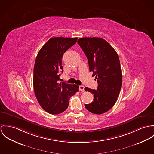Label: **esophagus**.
Masks as SVG:
<instances>
[{"label": "esophagus", "mask_w": 154, "mask_h": 154, "mask_svg": "<svg viewBox=\"0 0 154 154\" xmlns=\"http://www.w3.org/2000/svg\"><path fill=\"white\" fill-rule=\"evenodd\" d=\"M80 90L82 91H85V86L84 85H80Z\"/></svg>", "instance_id": "34e87169"}]
</instances>
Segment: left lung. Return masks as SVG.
Returning a JSON list of instances; mask_svg holds the SVG:
<instances>
[{
	"label": "left lung",
	"instance_id": "1",
	"mask_svg": "<svg viewBox=\"0 0 154 154\" xmlns=\"http://www.w3.org/2000/svg\"><path fill=\"white\" fill-rule=\"evenodd\" d=\"M77 42L88 59L90 71L93 72L98 83L97 90L85 88L94 95L93 102L85 104V107L92 113L102 114L115 105L121 89L122 75L118 55L100 38H82Z\"/></svg>",
	"mask_w": 154,
	"mask_h": 154
}]
</instances>
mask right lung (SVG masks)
Segmentation results:
<instances>
[{"mask_svg":"<svg viewBox=\"0 0 154 154\" xmlns=\"http://www.w3.org/2000/svg\"><path fill=\"white\" fill-rule=\"evenodd\" d=\"M77 40V38H51L36 56L33 79L35 94L40 106L52 115L64 112L70 97L79 91V85L58 82L59 72H63V55Z\"/></svg>","mask_w":154,"mask_h":154,"instance_id":"add662e5","label":"right lung"}]
</instances>
